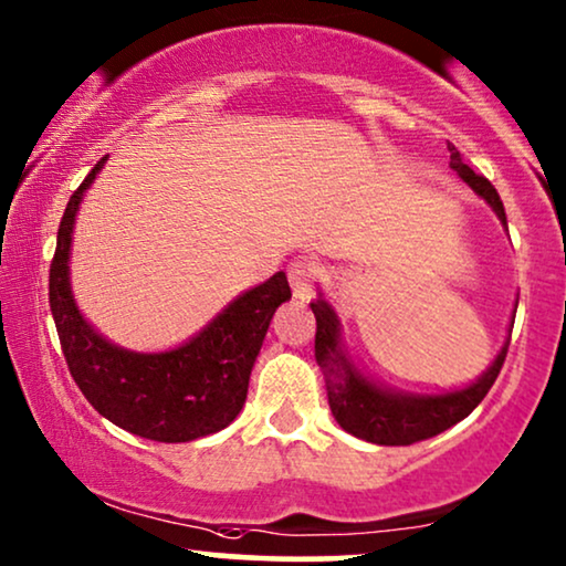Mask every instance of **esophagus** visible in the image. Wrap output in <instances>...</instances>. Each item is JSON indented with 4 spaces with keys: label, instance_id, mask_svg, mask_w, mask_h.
Returning a JSON list of instances; mask_svg holds the SVG:
<instances>
[{
    "label": "esophagus",
    "instance_id": "esophagus-1",
    "mask_svg": "<svg viewBox=\"0 0 566 566\" xmlns=\"http://www.w3.org/2000/svg\"><path fill=\"white\" fill-rule=\"evenodd\" d=\"M312 262L310 260H293L289 265V281L296 298H310L312 296Z\"/></svg>",
    "mask_w": 566,
    "mask_h": 566
}]
</instances>
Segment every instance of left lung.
Listing matches in <instances>:
<instances>
[{
	"instance_id": "8db88e82",
	"label": "left lung",
	"mask_w": 566,
	"mask_h": 566,
	"mask_svg": "<svg viewBox=\"0 0 566 566\" xmlns=\"http://www.w3.org/2000/svg\"><path fill=\"white\" fill-rule=\"evenodd\" d=\"M447 150H450L452 171H458L460 179L475 195L483 197L491 205V210L496 212L499 220L507 226L504 205L499 200L494 185H491L486 176L475 174L471 166L462 164L460 150L452 143H447ZM312 312L317 317L314 356H317L319 369L325 374L329 410H333L335 421L348 434L374 444L395 447L421 442V439L442 434L444 429H450L465 416H471L473 408L486 398L491 385L496 381L510 346V343H504V348L499 350L494 364L473 385L462 387V390L442 395L392 392L387 387H379L377 381L366 379L346 356V350L340 348V322H337L333 306L325 298H317L312 301Z\"/></svg>"
}]
</instances>
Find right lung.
I'll list each match as a JSON object with an SVG mask.
<instances>
[{
	"instance_id": "add662e5",
	"label": "right lung",
	"mask_w": 566,
	"mask_h": 566,
	"mask_svg": "<svg viewBox=\"0 0 566 566\" xmlns=\"http://www.w3.org/2000/svg\"><path fill=\"white\" fill-rule=\"evenodd\" d=\"M106 158L70 197L49 270V304L72 379L108 421L156 442H192L226 429L244 408L249 374L270 319L291 298L285 273L233 298L202 333L164 354H135L87 325L70 289L72 229L83 192Z\"/></svg>"
}]
</instances>
